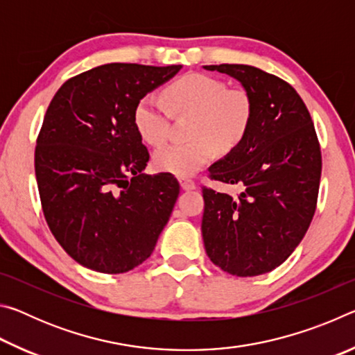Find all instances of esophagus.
<instances>
[{
  "label": "esophagus",
  "mask_w": 355,
  "mask_h": 355,
  "mask_svg": "<svg viewBox=\"0 0 355 355\" xmlns=\"http://www.w3.org/2000/svg\"><path fill=\"white\" fill-rule=\"evenodd\" d=\"M180 184H182V189H184V191L196 189L194 182H191V180H188V178H182V180H180Z\"/></svg>",
  "instance_id": "34e87169"
}]
</instances>
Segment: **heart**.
<instances>
[{
  "label": "heart",
  "instance_id": "1",
  "mask_svg": "<svg viewBox=\"0 0 355 355\" xmlns=\"http://www.w3.org/2000/svg\"><path fill=\"white\" fill-rule=\"evenodd\" d=\"M172 111L191 116L189 142L169 144L155 153L159 171L188 177L202 169L216 150L228 153L248 135L254 105L244 89L225 87L220 80L202 73H189L166 89ZM135 127L150 146H161L169 135V107L159 97L148 94L135 107Z\"/></svg>",
  "mask_w": 355,
  "mask_h": 355
}]
</instances>
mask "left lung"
Returning a JSON list of instances; mask_svg holds the SVG:
<instances>
[{
  "label": "left lung",
  "mask_w": 355,
  "mask_h": 355,
  "mask_svg": "<svg viewBox=\"0 0 355 355\" xmlns=\"http://www.w3.org/2000/svg\"><path fill=\"white\" fill-rule=\"evenodd\" d=\"M239 81L254 112L248 135L209 177L241 192L203 188L202 236L216 266L254 277L280 266L313 219L321 178V150L302 98L290 84L252 65H203Z\"/></svg>",
  "instance_id": "obj_1"
}]
</instances>
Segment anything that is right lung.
Instances as JSON below:
<instances>
[{"label":"right lung","instance_id":"obj_1","mask_svg":"<svg viewBox=\"0 0 355 355\" xmlns=\"http://www.w3.org/2000/svg\"><path fill=\"white\" fill-rule=\"evenodd\" d=\"M180 69L105 64L65 81L48 106L34 159L42 208L53 236L84 268L131 271L171 218L180 184L171 173H144L150 155L133 114Z\"/></svg>","mask_w":355,"mask_h":355}]
</instances>
